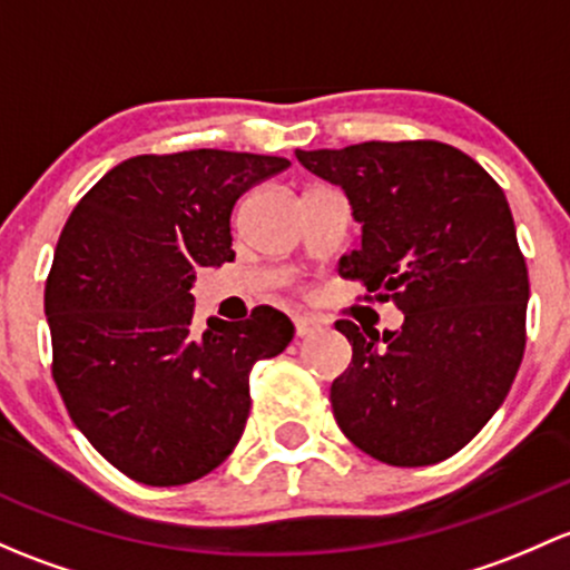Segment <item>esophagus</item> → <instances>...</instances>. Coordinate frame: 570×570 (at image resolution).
<instances>
[{"label":"esophagus","instance_id":"obj_1","mask_svg":"<svg viewBox=\"0 0 570 570\" xmlns=\"http://www.w3.org/2000/svg\"><path fill=\"white\" fill-rule=\"evenodd\" d=\"M320 331V322L311 320V316H295V333L305 338V335H314Z\"/></svg>","mask_w":570,"mask_h":570}]
</instances>
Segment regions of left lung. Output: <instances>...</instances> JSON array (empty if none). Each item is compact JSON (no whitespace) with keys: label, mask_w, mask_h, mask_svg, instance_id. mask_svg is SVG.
Returning a JSON list of instances; mask_svg holds the SVG:
<instances>
[{"label":"left lung","mask_w":570,"mask_h":570,"mask_svg":"<svg viewBox=\"0 0 570 570\" xmlns=\"http://www.w3.org/2000/svg\"><path fill=\"white\" fill-rule=\"evenodd\" d=\"M311 175L338 185L361 248L338 273L385 292L399 331L335 322L352 363L331 387L338 429L393 466L453 456L505 401L524 355L530 301L511 207L481 164L440 141H363L297 149Z\"/></svg>","instance_id":"8db88e82"}]
</instances>
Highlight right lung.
Masks as SVG:
<instances>
[{"label":"right lung","mask_w":570,"mask_h":570,"mask_svg":"<svg viewBox=\"0 0 570 570\" xmlns=\"http://www.w3.org/2000/svg\"><path fill=\"white\" fill-rule=\"evenodd\" d=\"M286 158L226 149L136 155L70 213L46 281L53 382L79 431L147 487L213 472L243 436L248 374L295 325L262 305L194 333L199 267L235 259L232 209Z\"/></svg>","instance_id":"obj_1"}]
</instances>
